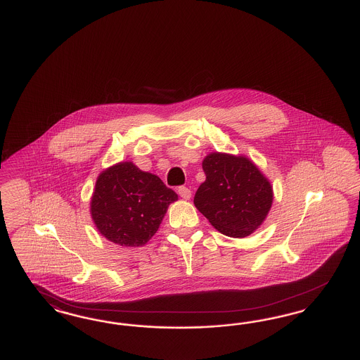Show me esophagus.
<instances>
[{
    "instance_id": "1",
    "label": "esophagus",
    "mask_w": 360,
    "mask_h": 360,
    "mask_svg": "<svg viewBox=\"0 0 360 360\" xmlns=\"http://www.w3.org/2000/svg\"><path fill=\"white\" fill-rule=\"evenodd\" d=\"M178 194H179L184 200H188V198L191 197V191H190V188H186V186H179V188H178Z\"/></svg>"
}]
</instances>
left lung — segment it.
Returning <instances> with one entry per match:
<instances>
[{"label":"left lung","mask_w":360,"mask_h":360,"mask_svg":"<svg viewBox=\"0 0 360 360\" xmlns=\"http://www.w3.org/2000/svg\"><path fill=\"white\" fill-rule=\"evenodd\" d=\"M202 170L206 179L195 191V207L223 235H251L273 204L270 182L244 156L207 155Z\"/></svg>","instance_id":"left-lung-1"}]
</instances>
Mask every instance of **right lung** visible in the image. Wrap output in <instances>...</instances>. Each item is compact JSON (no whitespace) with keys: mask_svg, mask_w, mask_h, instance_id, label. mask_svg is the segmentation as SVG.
<instances>
[{"mask_svg":"<svg viewBox=\"0 0 360 360\" xmlns=\"http://www.w3.org/2000/svg\"><path fill=\"white\" fill-rule=\"evenodd\" d=\"M178 200L159 176L122 162L103 172L91 197V217L105 238L122 247L144 245L167 206Z\"/></svg>","mask_w":360,"mask_h":360,"instance_id":"1","label":"right lung"}]
</instances>
